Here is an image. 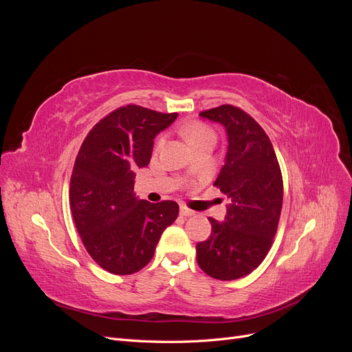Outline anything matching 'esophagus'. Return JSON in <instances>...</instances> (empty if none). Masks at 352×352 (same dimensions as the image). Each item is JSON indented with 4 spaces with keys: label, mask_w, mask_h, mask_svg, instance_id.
<instances>
[{
    "label": "esophagus",
    "mask_w": 352,
    "mask_h": 352,
    "mask_svg": "<svg viewBox=\"0 0 352 352\" xmlns=\"http://www.w3.org/2000/svg\"><path fill=\"white\" fill-rule=\"evenodd\" d=\"M180 216H184V217H190V216H194V211H192V210H189V208H186V207H180Z\"/></svg>",
    "instance_id": "34e87169"
}]
</instances>
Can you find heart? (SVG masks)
<instances>
[{
	"instance_id": "b5f03b06",
	"label": "heart",
	"mask_w": 352,
	"mask_h": 352,
	"mask_svg": "<svg viewBox=\"0 0 352 352\" xmlns=\"http://www.w3.org/2000/svg\"><path fill=\"white\" fill-rule=\"evenodd\" d=\"M206 135H211V131L208 129L207 126L201 124V123H195V124L189 126V127H186V129H185V136H186V140H188L189 144L199 140V138L206 136ZM160 142H162V141H160Z\"/></svg>"
}]
</instances>
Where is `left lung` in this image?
Segmentation results:
<instances>
[{
	"mask_svg": "<svg viewBox=\"0 0 352 352\" xmlns=\"http://www.w3.org/2000/svg\"><path fill=\"white\" fill-rule=\"evenodd\" d=\"M225 127L228 151L214 185L229 199L225 221L208 219L211 235L197 243V261L208 276L235 280L267 255L280 217L283 182L273 145L251 116L233 105L199 113Z\"/></svg>",
	"mask_w": 352,
	"mask_h": 352,
	"instance_id": "1",
	"label": "left lung"
}]
</instances>
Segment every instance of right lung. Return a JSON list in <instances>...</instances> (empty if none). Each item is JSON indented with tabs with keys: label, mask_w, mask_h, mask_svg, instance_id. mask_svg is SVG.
I'll use <instances>...</instances> for the list:
<instances>
[{
	"label": "right lung",
	"mask_w": 352,
	"mask_h": 352,
	"mask_svg": "<svg viewBox=\"0 0 352 352\" xmlns=\"http://www.w3.org/2000/svg\"><path fill=\"white\" fill-rule=\"evenodd\" d=\"M176 117L126 105L95 124L80 146L70 179L73 220L91 257L113 274L145 267L179 214L175 201L153 204L133 190V170L148 166L155 136Z\"/></svg>",
	"instance_id": "right-lung-1"
}]
</instances>
